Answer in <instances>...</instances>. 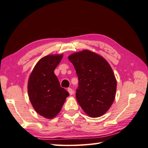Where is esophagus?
I'll return each instance as SVG.
<instances>
[{
  "label": "esophagus",
  "instance_id": "1",
  "mask_svg": "<svg viewBox=\"0 0 148 148\" xmlns=\"http://www.w3.org/2000/svg\"><path fill=\"white\" fill-rule=\"evenodd\" d=\"M67 90H68L69 93L71 95H72V94H73V90H72V89L71 88H67Z\"/></svg>",
  "mask_w": 148,
  "mask_h": 148
}]
</instances>
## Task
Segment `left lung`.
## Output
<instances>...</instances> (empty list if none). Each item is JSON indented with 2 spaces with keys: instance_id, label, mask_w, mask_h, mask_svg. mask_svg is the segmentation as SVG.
I'll return each mask as SVG.
<instances>
[{
  "instance_id": "obj_1",
  "label": "left lung",
  "mask_w": 148,
  "mask_h": 148,
  "mask_svg": "<svg viewBox=\"0 0 148 148\" xmlns=\"http://www.w3.org/2000/svg\"><path fill=\"white\" fill-rule=\"evenodd\" d=\"M69 60L78 77L77 101L90 117L101 116L108 111L114 100L116 80L109 63L90 50L72 53Z\"/></svg>"
}]
</instances>
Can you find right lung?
<instances>
[{"label": "right lung", "instance_id": "add662e5", "mask_svg": "<svg viewBox=\"0 0 148 148\" xmlns=\"http://www.w3.org/2000/svg\"><path fill=\"white\" fill-rule=\"evenodd\" d=\"M62 58L63 54L45 56L37 63L28 79V93L32 106L48 119L57 116L69 95L54 74Z\"/></svg>", "mask_w": 148, "mask_h": 148}]
</instances>
